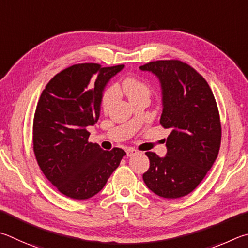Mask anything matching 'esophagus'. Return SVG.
<instances>
[{"instance_id":"esophagus-1","label":"esophagus","mask_w":248,"mask_h":248,"mask_svg":"<svg viewBox=\"0 0 248 248\" xmlns=\"http://www.w3.org/2000/svg\"><path fill=\"white\" fill-rule=\"evenodd\" d=\"M126 154H127V157H132V155L138 154V151L136 149H134V148H127Z\"/></svg>"}]
</instances>
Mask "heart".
<instances>
[{
	"label": "heart",
	"mask_w": 248,
	"mask_h": 248,
	"mask_svg": "<svg viewBox=\"0 0 248 248\" xmlns=\"http://www.w3.org/2000/svg\"><path fill=\"white\" fill-rule=\"evenodd\" d=\"M121 89L132 102L140 98H149L151 95V88L149 84H147L146 81L137 77H128L126 79H124L121 85ZM119 88L114 85L108 86L104 89L101 97V110L103 112H108L119 100Z\"/></svg>",
	"instance_id": "obj_1"
}]
</instances>
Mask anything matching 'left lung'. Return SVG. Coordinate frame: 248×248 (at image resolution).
<instances>
[{
  "mask_svg": "<svg viewBox=\"0 0 248 248\" xmlns=\"http://www.w3.org/2000/svg\"><path fill=\"white\" fill-rule=\"evenodd\" d=\"M140 69L159 77L163 94L160 124L172 131L167 138L166 157L146 153L150 166L142 179L158 196L181 198L201 184L218 157V106L205 78L182 61H154L141 65Z\"/></svg>",
  "mask_w": 248,
  "mask_h": 248,
  "instance_id": "obj_1",
  "label": "left lung"
}]
</instances>
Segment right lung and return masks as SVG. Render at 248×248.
<instances>
[{
    "label": "right lung",
    "mask_w": 248,
    "mask_h": 248,
    "mask_svg": "<svg viewBox=\"0 0 248 248\" xmlns=\"http://www.w3.org/2000/svg\"><path fill=\"white\" fill-rule=\"evenodd\" d=\"M123 64L102 67L80 63L47 82L33 116V153L45 176L66 197L88 199L103 188L126 153L103 150L89 141L97 123L102 90Z\"/></svg>",
    "instance_id": "add662e5"
}]
</instances>
